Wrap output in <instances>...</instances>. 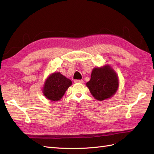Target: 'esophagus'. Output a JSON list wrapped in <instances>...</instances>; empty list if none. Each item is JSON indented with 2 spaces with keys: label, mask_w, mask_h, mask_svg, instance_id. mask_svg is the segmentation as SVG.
Wrapping results in <instances>:
<instances>
[{
  "label": "esophagus",
  "mask_w": 154,
  "mask_h": 154,
  "mask_svg": "<svg viewBox=\"0 0 154 154\" xmlns=\"http://www.w3.org/2000/svg\"><path fill=\"white\" fill-rule=\"evenodd\" d=\"M75 83H83V80H75Z\"/></svg>",
  "instance_id": "1"
}]
</instances>
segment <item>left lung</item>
I'll use <instances>...</instances> for the list:
<instances>
[{
	"mask_svg": "<svg viewBox=\"0 0 154 154\" xmlns=\"http://www.w3.org/2000/svg\"><path fill=\"white\" fill-rule=\"evenodd\" d=\"M94 99L104 100L113 96L119 88V78L116 72L109 65L94 68L91 79L87 83Z\"/></svg>",
	"mask_w": 154,
	"mask_h": 154,
	"instance_id": "obj_1",
	"label": "left lung"
}]
</instances>
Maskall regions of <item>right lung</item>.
Listing matches in <instances>:
<instances>
[{"label": "right lung", "mask_w": 154, "mask_h": 154, "mask_svg": "<svg viewBox=\"0 0 154 154\" xmlns=\"http://www.w3.org/2000/svg\"><path fill=\"white\" fill-rule=\"evenodd\" d=\"M71 84V81L63 76L60 72L54 73L45 80L43 93L48 99L51 101H58L63 97L65 91Z\"/></svg>", "instance_id": "1"}]
</instances>
